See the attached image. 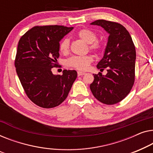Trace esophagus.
<instances>
[{
  "label": "esophagus",
  "instance_id": "34e87169",
  "mask_svg": "<svg viewBox=\"0 0 153 153\" xmlns=\"http://www.w3.org/2000/svg\"><path fill=\"white\" fill-rule=\"evenodd\" d=\"M85 72H82V71H78V72H77V76H83V75H85Z\"/></svg>",
  "mask_w": 153,
  "mask_h": 153
}]
</instances>
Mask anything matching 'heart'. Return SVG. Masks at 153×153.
<instances>
[{"instance_id": "obj_1", "label": "heart", "mask_w": 153, "mask_h": 153, "mask_svg": "<svg viewBox=\"0 0 153 153\" xmlns=\"http://www.w3.org/2000/svg\"><path fill=\"white\" fill-rule=\"evenodd\" d=\"M77 36L87 44H90V48L92 50L100 51L102 48V46L100 43L96 42L97 39L96 34L90 30H80L77 33ZM68 49H69V40L68 39L65 38L60 42L59 51L62 53H66L68 51ZM92 61H93V57L91 55L73 56L67 60L66 64L71 67L80 71H85L87 69Z\"/></svg>"}]
</instances>
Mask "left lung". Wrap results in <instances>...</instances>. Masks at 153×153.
I'll list each match as a JSON object with an SVG mask.
<instances>
[{
  "label": "left lung",
  "instance_id": "8db88e82",
  "mask_svg": "<svg viewBox=\"0 0 153 153\" xmlns=\"http://www.w3.org/2000/svg\"><path fill=\"white\" fill-rule=\"evenodd\" d=\"M91 25L102 27L109 34L104 55L96 67L103 70L94 75L90 89L97 100L107 105L121 101L130 93L134 82L136 50L130 33L121 24L105 20H96Z\"/></svg>",
  "mask_w": 153,
  "mask_h": 153
}]
</instances>
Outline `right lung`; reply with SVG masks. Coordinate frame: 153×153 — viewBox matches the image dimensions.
<instances>
[{
  "label": "right lung",
  "mask_w": 153,
  "mask_h": 153,
  "mask_svg": "<svg viewBox=\"0 0 153 153\" xmlns=\"http://www.w3.org/2000/svg\"><path fill=\"white\" fill-rule=\"evenodd\" d=\"M74 27L35 26L21 36L15 67L27 97L38 106L52 108L68 96L77 77L76 71L64 70L55 76L52 68L59 56V42Z\"/></svg>",
  "instance_id": "right-lung-1"
}]
</instances>
